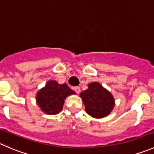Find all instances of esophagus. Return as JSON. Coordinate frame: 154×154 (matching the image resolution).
Returning a JSON list of instances; mask_svg holds the SVG:
<instances>
[{
	"instance_id": "obj_1",
	"label": "esophagus",
	"mask_w": 154,
	"mask_h": 154,
	"mask_svg": "<svg viewBox=\"0 0 154 154\" xmlns=\"http://www.w3.org/2000/svg\"><path fill=\"white\" fill-rule=\"evenodd\" d=\"M73 90L75 91V93H76V94H79V93H80V91H81L80 88H79V87H74Z\"/></svg>"
}]
</instances>
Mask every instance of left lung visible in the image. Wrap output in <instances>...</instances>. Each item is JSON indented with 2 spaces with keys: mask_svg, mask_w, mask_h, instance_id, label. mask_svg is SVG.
Segmentation results:
<instances>
[{
  "mask_svg": "<svg viewBox=\"0 0 154 154\" xmlns=\"http://www.w3.org/2000/svg\"><path fill=\"white\" fill-rule=\"evenodd\" d=\"M80 94L87 113L95 118L107 116L115 106V99L109 91L98 82H92Z\"/></svg>",
  "mask_w": 154,
  "mask_h": 154,
  "instance_id": "1",
  "label": "left lung"
}]
</instances>
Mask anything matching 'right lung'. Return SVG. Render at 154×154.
Wrapping results in <instances>:
<instances>
[{"mask_svg":"<svg viewBox=\"0 0 154 154\" xmlns=\"http://www.w3.org/2000/svg\"><path fill=\"white\" fill-rule=\"evenodd\" d=\"M72 94H75V92L66 83L60 85L56 81H48L36 94V103L44 113L57 115L63 109L66 97Z\"/></svg>","mask_w":154,"mask_h":154,"instance_id":"right-lung-1","label":"right lung"}]
</instances>
